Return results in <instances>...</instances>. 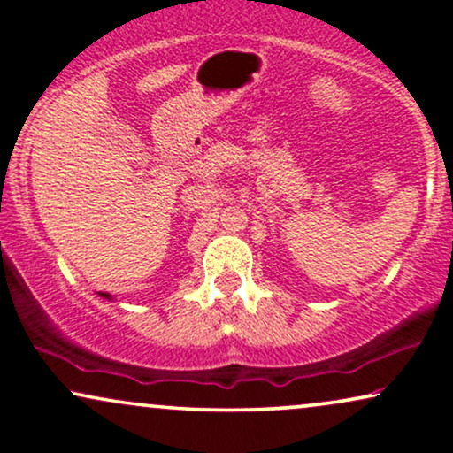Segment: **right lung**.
Masks as SVG:
<instances>
[{
    "instance_id": "add662e5",
    "label": "right lung",
    "mask_w": 453,
    "mask_h": 453,
    "mask_svg": "<svg viewBox=\"0 0 453 453\" xmlns=\"http://www.w3.org/2000/svg\"><path fill=\"white\" fill-rule=\"evenodd\" d=\"M100 296H104V298H108V300H111V294H100Z\"/></svg>"
}]
</instances>
